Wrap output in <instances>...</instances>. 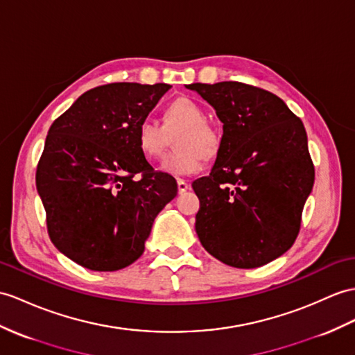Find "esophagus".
<instances>
[{
  "instance_id": "34e87169",
  "label": "esophagus",
  "mask_w": 355,
  "mask_h": 355,
  "mask_svg": "<svg viewBox=\"0 0 355 355\" xmlns=\"http://www.w3.org/2000/svg\"><path fill=\"white\" fill-rule=\"evenodd\" d=\"M188 188H189V185H188L187 180H184V179H179V180H178V191H179V194L185 193Z\"/></svg>"
}]
</instances>
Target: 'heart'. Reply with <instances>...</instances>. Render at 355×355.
I'll list each match as a JSON object with an SVG mask.
<instances>
[{"label": "heart", "mask_w": 355, "mask_h": 355, "mask_svg": "<svg viewBox=\"0 0 355 355\" xmlns=\"http://www.w3.org/2000/svg\"><path fill=\"white\" fill-rule=\"evenodd\" d=\"M206 111L189 98H178L164 110L162 125L146 117L137 126L135 140L140 152L150 161L159 159L167 146V134L180 129L175 138L176 150L162 161V171L171 176H189L205 167L206 157L220 149L221 135L206 122Z\"/></svg>", "instance_id": "obj_1"}]
</instances>
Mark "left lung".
I'll return each mask as SVG.
<instances>
[{
	"label": "left lung",
	"instance_id": "obj_1",
	"mask_svg": "<svg viewBox=\"0 0 355 355\" xmlns=\"http://www.w3.org/2000/svg\"><path fill=\"white\" fill-rule=\"evenodd\" d=\"M223 122L217 161L193 188L196 232L209 254L235 268L262 266L295 243L315 166L301 120L254 85L189 84Z\"/></svg>",
	"mask_w": 355,
	"mask_h": 355
}]
</instances>
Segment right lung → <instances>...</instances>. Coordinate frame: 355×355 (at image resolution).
Instances as JSON below:
<instances>
[{
	"label": "right lung",
	"instance_id": "1",
	"mask_svg": "<svg viewBox=\"0 0 355 355\" xmlns=\"http://www.w3.org/2000/svg\"><path fill=\"white\" fill-rule=\"evenodd\" d=\"M171 85L111 83L85 92L51 125L36 170L48 235L92 271H117L144 252L176 180L140 152L137 126Z\"/></svg>",
	"mask_w": 355,
	"mask_h": 355
}]
</instances>
